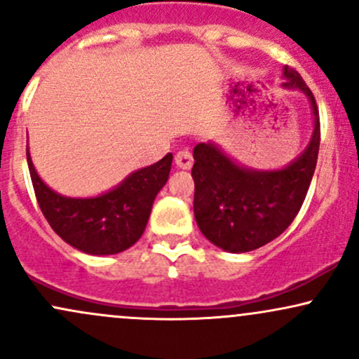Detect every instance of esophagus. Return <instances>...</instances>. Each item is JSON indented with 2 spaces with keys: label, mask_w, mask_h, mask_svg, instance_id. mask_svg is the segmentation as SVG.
Listing matches in <instances>:
<instances>
[{
  "label": "esophagus",
  "mask_w": 359,
  "mask_h": 359,
  "mask_svg": "<svg viewBox=\"0 0 359 359\" xmlns=\"http://www.w3.org/2000/svg\"><path fill=\"white\" fill-rule=\"evenodd\" d=\"M175 165L179 168H182V170H189V168L192 167L194 163V158H192V154L189 150H180L175 154Z\"/></svg>",
  "instance_id": "1"
}]
</instances>
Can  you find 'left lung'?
Here are the masks:
<instances>
[{
	"instance_id": "obj_1",
	"label": "left lung",
	"mask_w": 359,
	"mask_h": 359,
	"mask_svg": "<svg viewBox=\"0 0 359 359\" xmlns=\"http://www.w3.org/2000/svg\"><path fill=\"white\" fill-rule=\"evenodd\" d=\"M283 88L299 89L311 102L314 130L306 150L277 170L240 165L216 143L194 147V216L217 248L246 253L280 236L295 219L314 175L320 143L319 111L297 71L283 67Z\"/></svg>"
}]
</instances>
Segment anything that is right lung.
Instances as JSON below:
<instances>
[{
	"mask_svg": "<svg viewBox=\"0 0 359 359\" xmlns=\"http://www.w3.org/2000/svg\"><path fill=\"white\" fill-rule=\"evenodd\" d=\"M172 154L126 177L96 197H65L36 174L27 147L32 184L50 228L65 243L88 255H116L133 246L147 228L156 194L167 184Z\"/></svg>",
	"mask_w": 359,
	"mask_h": 359,
	"instance_id": "right-lung-1",
	"label": "right lung"
}]
</instances>
